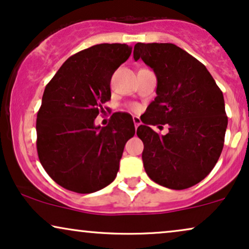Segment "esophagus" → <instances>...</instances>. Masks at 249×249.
<instances>
[{
    "mask_svg": "<svg viewBox=\"0 0 249 249\" xmlns=\"http://www.w3.org/2000/svg\"><path fill=\"white\" fill-rule=\"evenodd\" d=\"M133 123H134V126L135 128H138V126H140L141 125V121L139 117H137V116H133Z\"/></svg>",
    "mask_w": 249,
    "mask_h": 249,
    "instance_id": "34e87169",
    "label": "esophagus"
}]
</instances>
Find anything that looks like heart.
<instances>
[{"instance_id": "1", "label": "heart", "mask_w": 249, "mask_h": 249, "mask_svg": "<svg viewBox=\"0 0 249 249\" xmlns=\"http://www.w3.org/2000/svg\"><path fill=\"white\" fill-rule=\"evenodd\" d=\"M131 110H133V111H138L139 110V107H138V105H135V103H132V105L130 106Z\"/></svg>"}]
</instances>
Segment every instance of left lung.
Segmentation results:
<instances>
[{
  "instance_id": "obj_1",
  "label": "left lung",
  "mask_w": 249,
  "mask_h": 249,
  "mask_svg": "<svg viewBox=\"0 0 249 249\" xmlns=\"http://www.w3.org/2000/svg\"><path fill=\"white\" fill-rule=\"evenodd\" d=\"M133 57L157 78V96L137 130L148 177L171 190L194 186L213 169L224 146L228 116L222 90L202 63L174 43L138 42ZM160 124L169 125L165 136L149 126Z\"/></svg>"
}]
</instances>
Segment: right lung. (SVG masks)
I'll return each mask as SVG.
<instances>
[{"label": "right lung", "instance_id": "add662e5", "mask_svg": "<svg viewBox=\"0 0 249 249\" xmlns=\"http://www.w3.org/2000/svg\"><path fill=\"white\" fill-rule=\"evenodd\" d=\"M131 52L125 43L89 47L69 57L47 84L36 116V150L59 186L93 193L117 176L125 143L135 133L133 119L115 112L103 127L94 119L105 112L112 74Z\"/></svg>", "mask_w": 249, "mask_h": 249}]
</instances>
